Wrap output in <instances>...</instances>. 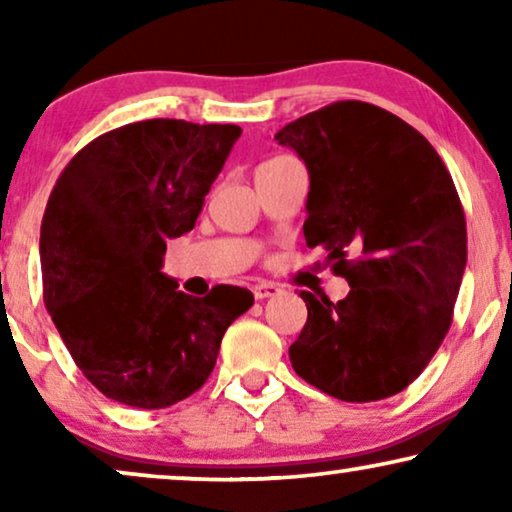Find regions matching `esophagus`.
I'll use <instances>...</instances> for the list:
<instances>
[{
	"instance_id": "34e87169",
	"label": "esophagus",
	"mask_w": 512,
	"mask_h": 512,
	"mask_svg": "<svg viewBox=\"0 0 512 512\" xmlns=\"http://www.w3.org/2000/svg\"><path fill=\"white\" fill-rule=\"evenodd\" d=\"M254 298L256 300H265V298H272V296H277L279 291V284H275V282H258V284H254Z\"/></svg>"
}]
</instances>
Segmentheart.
Segmentation results:
<instances>
[{
	"instance_id": "1",
	"label": "heart",
	"mask_w": 512,
	"mask_h": 512,
	"mask_svg": "<svg viewBox=\"0 0 512 512\" xmlns=\"http://www.w3.org/2000/svg\"><path fill=\"white\" fill-rule=\"evenodd\" d=\"M275 160H279V158H272V160H268V163H275ZM268 163H263V165H268Z\"/></svg>"
}]
</instances>
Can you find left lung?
<instances>
[{
  "label": "left lung",
  "mask_w": 512,
  "mask_h": 512,
  "mask_svg": "<svg viewBox=\"0 0 512 512\" xmlns=\"http://www.w3.org/2000/svg\"><path fill=\"white\" fill-rule=\"evenodd\" d=\"M275 139L310 172L307 247L347 279L345 300L300 293L307 324L289 347L296 373L347 403L415 382L450 331L466 268V219L436 149L387 109L333 102Z\"/></svg>",
  "instance_id": "8db88e82"
}]
</instances>
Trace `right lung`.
<instances>
[{"label":"right lung","instance_id":"right-lung-1","mask_svg":"<svg viewBox=\"0 0 512 512\" xmlns=\"http://www.w3.org/2000/svg\"><path fill=\"white\" fill-rule=\"evenodd\" d=\"M240 125L151 118L104 132L55 181L41 221L44 303L83 370L111 401L160 410L212 375L251 291H177L163 256L193 230Z\"/></svg>","mask_w":512,"mask_h":512}]
</instances>
